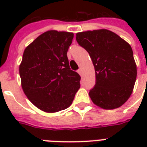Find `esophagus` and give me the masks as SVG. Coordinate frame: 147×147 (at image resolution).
I'll use <instances>...</instances> for the list:
<instances>
[{
	"label": "esophagus",
	"instance_id": "34e87169",
	"mask_svg": "<svg viewBox=\"0 0 147 147\" xmlns=\"http://www.w3.org/2000/svg\"><path fill=\"white\" fill-rule=\"evenodd\" d=\"M78 71V73L79 74V75H82V69H78V71Z\"/></svg>",
	"mask_w": 147,
	"mask_h": 147
}]
</instances>
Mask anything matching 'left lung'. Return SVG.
Wrapping results in <instances>:
<instances>
[{
    "label": "left lung",
    "mask_w": 147,
    "mask_h": 147,
    "mask_svg": "<svg viewBox=\"0 0 147 147\" xmlns=\"http://www.w3.org/2000/svg\"><path fill=\"white\" fill-rule=\"evenodd\" d=\"M76 40L92 60L96 82L89 96L103 109L121 107L132 94L137 65L127 42L106 29L76 33Z\"/></svg>",
    "instance_id": "8db88e82"
}]
</instances>
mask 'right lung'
Returning a JSON list of instances; mask_svg holds the SVG:
<instances>
[{"instance_id":"right-lung-1","label":"right lung","mask_w":147,"mask_h":147,"mask_svg":"<svg viewBox=\"0 0 147 147\" xmlns=\"http://www.w3.org/2000/svg\"><path fill=\"white\" fill-rule=\"evenodd\" d=\"M73 37L69 32L47 31L24 50L19 68L22 88L42 111L68 108L80 88V76L71 70L67 57Z\"/></svg>"}]
</instances>
